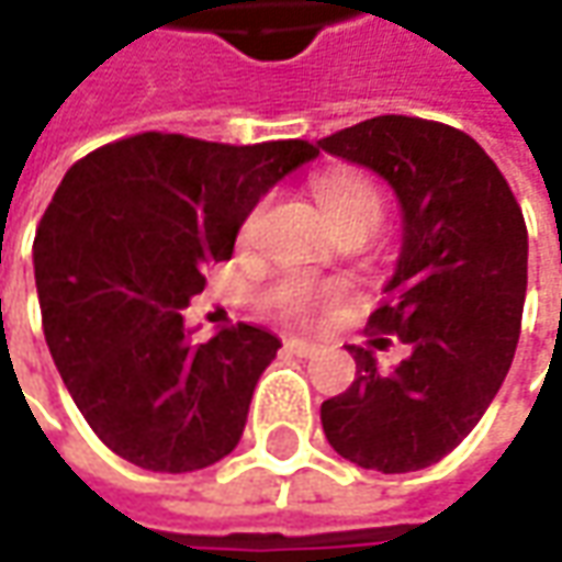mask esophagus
I'll list each match as a JSON object with an SVG mask.
<instances>
[{
    "instance_id": "obj_1",
    "label": "esophagus",
    "mask_w": 562,
    "mask_h": 562,
    "mask_svg": "<svg viewBox=\"0 0 562 562\" xmlns=\"http://www.w3.org/2000/svg\"><path fill=\"white\" fill-rule=\"evenodd\" d=\"M284 347L291 350L293 357H313V353H318V344H313V340H300V337H291Z\"/></svg>"
}]
</instances>
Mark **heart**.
Masks as SVG:
<instances>
[{
    "label": "heart",
    "mask_w": 562,
    "mask_h": 562,
    "mask_svg": "<svg viewBox=\"0 0 562 562\" xmlns=\"http://www.w3.org/2000/svg\"><path fill=\"white\" fill-rule=\"evenodd\" d=\"M315 200L322 215L328 218V225L335 231H347V227H366L369 234L381 225L384 218V190L362 171H350V168H335L328 175H322L315 181ZM256 227V212L249 215L244 227H240V240L252 237ZM344 296V288L335 281H310V278H284L278 281L269 293V306L278 315L291 318V322H303L318 310L335 306Z\"/></svg>",
    "instance_id": "obj_1"
}]
</instances>
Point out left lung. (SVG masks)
<instances>
[{"label": "left lung", "mask_w": 562, "mask_h": 562, "mask_svg": "<svg viewBox=\"0 0 562 562\" xmlns=\"http://www.w3.org/2000/svg\"><path fill=\"white\" fill-rule=\"evenodd\" d=\"M318 146L397 190L403 249L369 315L375 344L409 357L391 375L366 347L353 384L322 403L337 453L384 475L443 460L501 391L522 328L529 231L507 178L469 134L441 121L378 115Z\"/></svg>", "instance_id": "1"}]
</instances>
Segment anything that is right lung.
<instances>
[{
    "label": "right lung",
    "instance_id": "add662e5",
    "mask_svg": "<svg viewBox=\"0 0 562 562\" xmlns=\"http://www.w3.org/2000/svg\"><path fill=\"white\" fill-rule=\"evenodd\" d=\"M315 156L310 140L146 131L61 178L33 240L43 335L80 416L121 460L196 472L237 447L281 340L237 322L193 344L184 310L259 196Z\"/></svg>",
    "mask_w": 562,
    "mask_h": 562
}]
</instances>
